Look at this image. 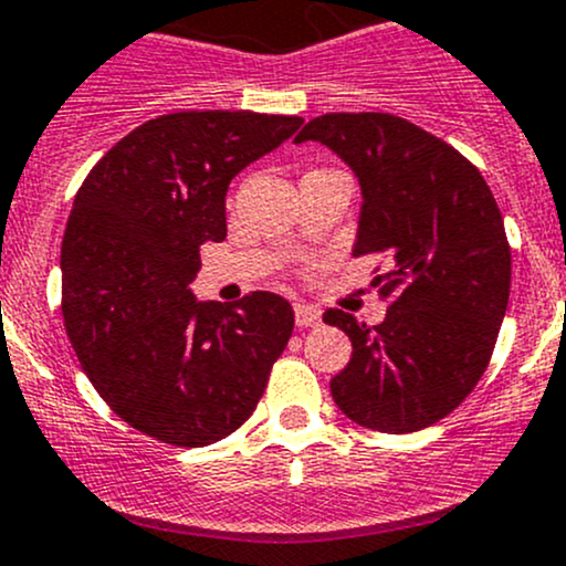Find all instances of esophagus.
Returning a JSON list of instances; mask_svg holds the SVG:
<instances>
[{
	"instance_id": "1",
	"label": "esophagus",
	"mask_w": 566,
	"mask_h": 566,
	"mask_svg": "<svg viewBox=\"0 0 566 566\" xmlns=\"http://www.w3.org/2000/svg\"><path fill=\"white\" fill-rule=\"evenodd\" d=\"M323 323V314L317 306H308V303H295V325L298 328H317Z\"/></svg>"
}]
</instances>
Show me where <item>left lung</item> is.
Returning <instances> with one entry per match:
<instances>
[{"instance_id":"1","label":"left lung","mask_w":566,"mask_h":566,"mask_svg":"<svg viewBox=\"0 0 566 566\" xmlns=\"http://www.w3.org/2000/svg\"><path fill=\"white\" fill-rule=\"evenodd\" d=\"M303 140L325 143L355 170L363 208L353 254L385 263L374 268L385 323L323 314L353 342L331 379L333 401L371 431L439 423L480 382L507 312L513 258L491 187L450 143L392 113H325Z\"/></svg>"}]
</instances>
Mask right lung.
<instances>
[{
    "mask_svg": "<svg viewBox=\"0 0 566 566\" xmlns=\"http://www.w3.org/2000/svg\"><path fill=\"white\" fill-rule=\"evenodd\" d=\"M301 116L181 111L124 135L88 170L62 241V317L113 412L174 448L249 420L293 336V306L249 293L198 303L200 247L228 235L235 174L282 146Z\"/></svg>",
    "mask_w": 566,
    "mask_h": 566,
    "instance_id": "obj_1",
    "label": "right lung"
}]
</instances>
